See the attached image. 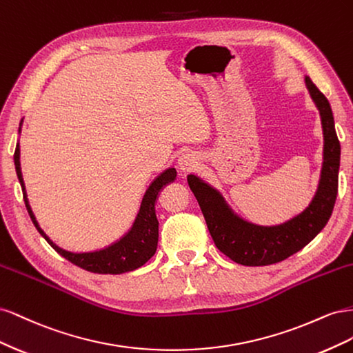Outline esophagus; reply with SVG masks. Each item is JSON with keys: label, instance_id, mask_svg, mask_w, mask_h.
Returning <instances> with one entry per match:
<instances>
[{"label": "esophagus", "instance_id": "obj_1", "mask_svg": "<svg viewBox=\"0 0 353 353\" xmlns=\"http://www.w3.org/2000/svg\"><path fill=\"white\" fill-rule=\"evenodd\" d=\"M199 166V157L196 153L193 152H187L183 153L178 159V168L183 170V172L188 174V172H193V170Z\"/></svg>", "mask_w": 353, "mask_h": 353}]
</instances>
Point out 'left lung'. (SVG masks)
<instances>
[{"label":"left lung","mask_w":353,"mask_h":353,"mask_svg":"<svg viewBox=\"0 0 353 353\" xmlns=\"http://www.w3.org/2000/svg\"><path fill=\"white\" fill-rule=\"evenodd\" d=\"M305 83L321 116L324 154L318 190L311 205L302 213L280 225H256L236 215L218 190L196 175L187 176L215 245L240 265L265 266L287 259L316 237L333 212L340 166V143L334 130V117L325 95L315 87L311 78L306 77Z\"/></svg>","instance_id":"left-lung-1"}]
</instances>
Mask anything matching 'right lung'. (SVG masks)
I'll list each match as a JSON object with an SVG mask.
<instances>
[{"instance_id":"1","label":"right lung","mask_w":353,"mask_h":353,"mask_svg":"<svg viewBox=\"0 0 353 353\" xmlns=\"http://www.w3.org/2000/svg\"><path fill=\"white\" fill-rule=\"evenodd\" d=\"M20 125H22V122H20ZM19 132H20V128H19ZM14 166H16L19 183L22 185L23 200L32 222H34L38 232L47 240V243L51 245V248L54 249L59 254H61L63 258H66L69 262H72L73 265H77L79 268L94 274H123V272H130L140 268V266H143L156 253L157 240H159V221L156 218L154 205H156L160 190H162L166 184L172 183V181L176 178V170L174 168L163 170V172L150 184V187L147 188L141 201L140 212H138L132 228L128 231L121 240H117L116 243L108 245V248H104L101 250L74 253V252H69L59 248V245L56 243H52L47 234L38 225L26 196L22 169H20L19 143L16 145V152H14Z\"/></svg>"}]
</instances>
